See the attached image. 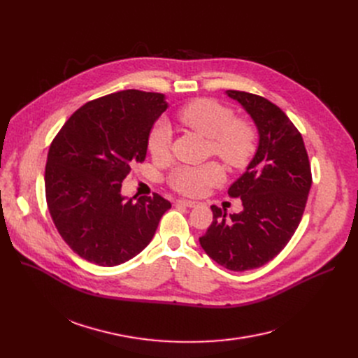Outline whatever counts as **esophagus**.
<instances>
[{
  "mask_svg": "<svg viewBox=\"0 0 358 358\" xmlns=\"http://www.w3.org/2000/svg\"><path fill=\"white\" fill-rule=\"evenodd\" d=\"M177 204L185 206V208H196V206H197V201H192V200H185V199H180V200H177Z\"/></svg>",
  "mask_w": 358,
  "mask_h": 358,
  "instance_id": "esophagus-1",
  "label": "esophagus"
}]
</instances>
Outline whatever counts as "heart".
<instances>
[{
  "label": "heart",
  "mask_w": 358,
  "mask_h": 358,
  "mask_svg": "<svg viewBox=\"0 0 358 358\" xmlns=\"http://www.w3.org/2000/svg\"><path fill=\"white\" fill-rule=\"evenodd\" d=\"M178 119L204 138L209 150L234 168L245 166L257 149L255 129L243 120H235L234 111L210 99H197L178 111ZM173 130L168 122L158 120L148 135V150L154 159L162 161L169 154ZM223 169L216 162L197 166L181 165L169 177V184L187 196H201L209 187L223 181Z\"/></svg>",
  "instance_id": "heart-1"
}]
</instances>
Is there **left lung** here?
<instances>
[{
    "mask_svg": "<svg viewBox=\"0 0 358 358\" xmlns=\"http://www.w3.org/2000/svg\"><path fill=\"white\" fill-rule=\"evenodd\" d=\"M258 130L255 155L228 190L243 210L229 215L212 206L213 222L200 245L219 266L247 271L283 250L305 212L312 174L302 135L283 110L264 97L228 90Z\"/></svg>",
    "mask_w": 358,
    "mask_h": 358,
    "instance_id": "8db88e82",
    "label": "left lung"
}]
</instances>
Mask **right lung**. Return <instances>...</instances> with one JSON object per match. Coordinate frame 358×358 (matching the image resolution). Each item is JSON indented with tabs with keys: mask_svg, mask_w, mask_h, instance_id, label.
Instances as JSON below:
<instances>
[{
	"mask_svg": "<svg viewBox=\"0 0 358 358\" xmlns=\"http://www.w3.org/2000/svg\"><path fill=\"white\" fill-rule=\"evenodd\" d=\"M168 108L164 94L126 90L88 101L53 139L45 169L49 213L69 248L101 267L136 257L171 203L127 199L122 182L143 162L148 135Z\"/></svg>",
	"mask_w": 358,
	"mask_h": 358,
	"instance_id": "1",
	"label": "right lung"
}]
</instances>
